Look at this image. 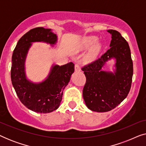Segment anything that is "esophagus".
<instances>
[{
	"mask_svg": "<svg viewBox=\"0 0 146 146\" xmlns=\"http://www.w3.org/2000/svg\"><path fill=\"white\" fill-rule=\"evenodd\" d=\"M75 71L76 72H78V71H80V65L78 64H75Z\"/></svg>",
	"mask_w": 146,
	"mask_h": 146,
	"instance_id": "esophagus-1",
	"label": "esophagus"
}]
</instances>
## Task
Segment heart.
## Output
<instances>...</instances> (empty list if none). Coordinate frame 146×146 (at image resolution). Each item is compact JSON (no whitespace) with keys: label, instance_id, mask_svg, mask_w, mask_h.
<instances>
[{"label":"heart","instance_id":"b5f03b06","mask_svg":"<svg viewBox=\"0 0 146 146\" xmlns=\"http://www.w3.org/2000/svg\"><path fill=\"white\" fill-rule=\"evenodd\" d=\"M98 38L96 36H87L84 38L82 40L81 42V46L84 49H87L90 48L96 42L98 41ZM100 49V45L99 44H96L92 48L90 52L89 53V54L87 56L85 60L88 62H91L95 58V57L96 56L97 54L98 53V52Z\"/></svg>","mask_w":146,"mask_h":146}]
</instances>
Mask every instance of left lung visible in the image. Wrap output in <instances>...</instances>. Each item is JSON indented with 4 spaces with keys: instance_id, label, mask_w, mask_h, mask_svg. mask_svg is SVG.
Here are the masks:
<instances>
[{
    "instance_id": "obj_1",
    "label": "left lung",
    "mask_w": 146,
    "mask_h": 146,
    "mask_svg": "<svg viewBox=\"0 0 146 146\" xmlns=\"http://www.w3.org/2000/svg\"><path fill=\"white\" fill-rule=\"evenodd\" d=\"M111 35L110 49L102 56L82 70L86 78L83 98L86 106L97 112L110 111L127 97L131 88L133 62L128 43L115 30H108ZM116 59L114 73L101 70L105 62Z\"/></svg>"
}]
</instances>
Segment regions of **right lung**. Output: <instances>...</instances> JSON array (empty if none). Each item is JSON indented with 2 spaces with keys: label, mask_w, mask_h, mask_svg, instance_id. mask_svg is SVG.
Returning a JSON list of instances; mask_svg holds the SVG:
<instances>
[{
  "label": "right lung",
  "mask_w": 146,
  "mask_h": 146,
  "mask_svg": "<svg viewBox=\"0 0 146 146\" xmlns=\"http://www.w3.org/2000/svg\"><path fill=\"white\" fill-rule=\"evenodd\" d=\"M35 42L55 44L57 36L51 29L37 27L24 35L18 42L12 56L11 81L16 93L27 108L37 113H50L59 107L63 90L74 72V64L69 62L52 66L47 78L40 83L27 79L25 62L28 51Z\"/></svg>",
  "instance_id": "add662e5"
}]
</instances>
